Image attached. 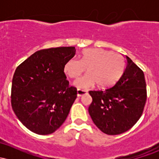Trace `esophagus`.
<instances>
[{"instance_id": "34e87169", "label": "esophagus", "mask_w": 159, "mask_h": 159, "mask_svg": "<svg viewBox=\"0 0 159 159\" xmlns=\"http://www.w3.org/2000/svg\"><path fill=\"white\" fill-rule=\"evenodd\" d=\"M86 94H87V91L80 90V89H78L77 90V96H78V97H81V96H84V95H86Z\"/></svg>"}]
</instances>
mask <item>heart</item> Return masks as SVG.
<instances>
[{
  "label": "heart",
  "mask_w": 159,
  "mask_h": 159,
  "mask_svg": "<svg viewBox=\"0 0 159 159\" xmlns=\"http://www.w3.org/2000/svg\"><path fill=\"white\" fill-rule=\"evenodd\" d=\"M87 69V73L75 81L74 86L87 90L96 84L98 87L114 84L123 70V61L120 54L102 48L85 49L80 61L71 58L63 66L65 74L71 78H77Z\"/></svg>",
  "instance_id": "obj_1"
}]
</instances>
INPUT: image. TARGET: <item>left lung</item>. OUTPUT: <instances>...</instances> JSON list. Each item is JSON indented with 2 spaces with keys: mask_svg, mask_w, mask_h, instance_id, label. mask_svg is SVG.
<instances>
[{
  "mask_svg": "<svg viewBox=\"0 0 159 159\" xmlns=\"http://www.w3.org/2000/svg\"><path fill=\"white\" fill-rule=\"evenodd\" d=\"M125 69L113 87L90 91L93 98L88 111L95 125L109 135L126 132L141 116L147 100L143 71L125 56Z\"/></svg>",
  "mask_w": 159,
  "mask_h": 159,
  "instance_id": "obj_1",
  "label": "left lung"
}]
</instances>
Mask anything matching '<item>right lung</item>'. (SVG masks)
Wrapping results in <instances>:
<instances>
[{"label":"right lung","mask_w":159,"mask_h":159,"mask_svg":"<svg viewBox=\"0 0 159 159\" xmlns=\"http://www.w3.org/2000/svg\"><path fill=\"white\" fill-rule=\"evenodd\" d=\"M75 52L72 46L43 49L16 68L11 104L19 121L31 132L52 134L66 119L77 90L69 86L63 66Z\"/></svg>","instance_id":"1"}]
</instances>
